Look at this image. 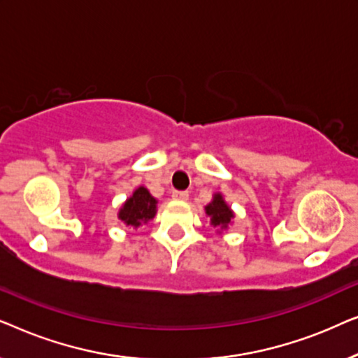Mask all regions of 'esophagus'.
<instances>
[{
    "label": "esophagus",
    "instance_id": "esophagus-1",
    "mask_svg": "<svg viewBox=\"0 0 358 358\" xmlns=\"http://www.w3.org/2000/svg\"><path fill=\"white\" fill-rule=\"evenodd\" d=\"M173 199H174V200H180V202H184V200L189 199V194L184 192V190H174V192H173Z\"/></svg>",
    "mask_w": 358,
    "mask_h": 358
}]
</instances>
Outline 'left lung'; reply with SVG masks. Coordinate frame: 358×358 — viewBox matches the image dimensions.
Returning <instances> with one entry per match:
<instances>
[{
    "instance_id": "8db88e82",
    "label": "left lung",
    "mask_w": 358,
    "mask_h": 358,
    "mask_svg": "<svg viewBox=\"0 0 358 358\" xmlns=\"http://www.w3.org/2000/svg\"><path fill=\"white\" fill-rule=\"evenodd\" d=\"M205 215L210 218V224L218 229V234L227 231L229 224H231L234 220V212L227 203V200H224L222 192L213 194L212 202L205 205Z\"/></svg>"
}]
</instances>
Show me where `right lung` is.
Returning <instances> with one entry per match:
<instances>
[{
    "instance_id": "1",
    "label": "right lung",
    "mask_w": 358,
    "mask_h": 358,
    "mask_svg": "<svg viewBox=\"0 0 358 358\" xmlns=\"http://www.w3.org/2000/svg\"><path fill=\"white\" fill-rule=\"evenodd\" d=\"M156 205H158V200L150 194L148 189L140 185V187H136L134 190V194L122 203L119 213H117V218H119L122 223H125L127 227L136 229L140 228L141 224H146L150 220L155 218L156 208H158Z\"/></svg>"
}]
</instances>
